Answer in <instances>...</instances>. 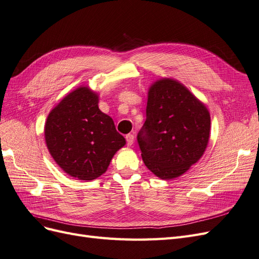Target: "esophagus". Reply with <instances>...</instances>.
Listing matches in <instances>:
<instances>
[{
    "instance_id": "esophagus-1",
    "label": "esophagus",
    "mask_w": 259,
    "mask_h": 259,
    "mask_svg": "<svg viewBox=\"0 0 259 259\" xmlns=\"http://www.w3.org/2000/svg\"><path fill=\"white\" fill-rule=\"evenodd\" d=\"M125 138H126L127 146H132L133 144H134V135L133 134H127L126 136H125Z\"/></svg>"
}]
</instances>
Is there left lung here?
<instances>
[{
	"mask_svg": "<svg viewBox=\"0 0 259 259\" xmlns=\"http://www.w3.org/2000/svg\"><path fill=\"white\" fill-rule=\"evenodd\" d=\"M146 121L137 134L146 166L161 179L189 169L205 151L210 116L183 84L163 79L149 90Z\"/></svg>",
	"mask_w": 259,
	"mask_h": 259,
	"instance_id": "obj_1",
	"label": "left lung"
}]
</instances>
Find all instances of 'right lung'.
<instances>
[{
    "mask_svg": "<svg viewBox=\"0 0 259 259\" xmlns=\"http://www.w3.org/2000/svg\"><path fill=\"white\" fill-rule=\"evenodd\" d=\"M51 155L67 174L93 180L107 170L114 153L125 145L113 120L98 108V96L88 88L70 93L45 123Z\"/></svg>",
    "mask_w": 259,
    "mask_h": 259,
    "instance_id": "add662e5",
    "label": "right lung"
}]
</instances>
